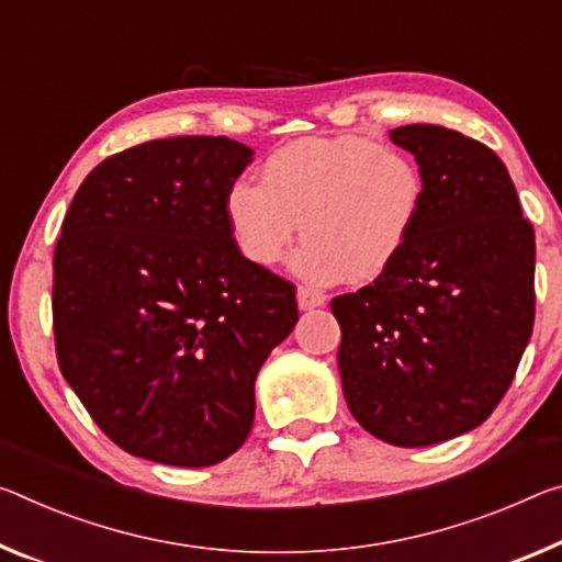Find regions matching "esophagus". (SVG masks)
I'll list each match as a JSON object with an SVG mask.
<instances>
[{
	"label": "esophagus",
	"instance_id": "1",
	"mask_svg": "<svg viewBox=\"0 0 562 562\" xmlns=\"http://www.w3.org/2000/svg\"><path fill=\"white\" fill-rule=\"evenodd\" d=\"M327 302V295L319 290L313 288H300L297 290V307L300 310H315V307H323Z\"/></svg>",
	"mask_w": 562,
	"mask_h": 562
}]
</instances>
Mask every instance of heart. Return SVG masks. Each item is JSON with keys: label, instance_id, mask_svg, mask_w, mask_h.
<instances>
[{"label": "heart", "instance_id": "heart-1", "mask_svg": "<svg viewBox=\"0 0 562 562\" xmlns=\"http://www.w3.org/2000/svg\"><path fill=\"white\" fill-rule=\"evenodd\" d=\"M260 180L237 177L225 192L235 245L252 265L272 267L302 222L307 239L292 270L310 282L380 278L405 252L425 210L417 159L358 135L282 145L267 155Z\"/></svg>", "mask_w": 562, "mask_h": 562}]
</instances>
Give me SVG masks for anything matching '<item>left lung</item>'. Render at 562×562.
Instances as JSON below:
<instances>
[{
    "label": "left lung",
    "mask_w": 562,
    "mask_h": 562,
    "mask_svg": "<svg viewBox=\"0 0 562 562\" xmlns=\"http://www.w3.org/2000/svg\"><path fill=\"white\" fill-rule=\"evenodd\" d=\"M425 177L397 262L333 300L345 403L364 430L425 448L483 425L536 319V233L493 149L440 124L390 130Z\"/></svg>",
    "instance_id": "obj_1"
}]
</instances>
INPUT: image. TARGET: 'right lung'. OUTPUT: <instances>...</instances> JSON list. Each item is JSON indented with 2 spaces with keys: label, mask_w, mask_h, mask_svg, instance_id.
Returning <instances> with one entry per match:
<instances>
[{
  "label": "right lung",
  "mask_w": 562,
  "mask_h": 562,
  "mask_svg": "<svg viewBox=\"0 0 562 562\" xmlns=\"http://www.w3.org/2000/svg\"><path fill=\"white\" fill-rule=\"evenodd\" d=\"M252 155L229 137L145 142L97 165L61 222L59 370L135 458L210 468L243 448L257 372L297 323L295 288L225 220Z\"/></svg>",
  "instance_id": "obj_1"
}]
</instances>
